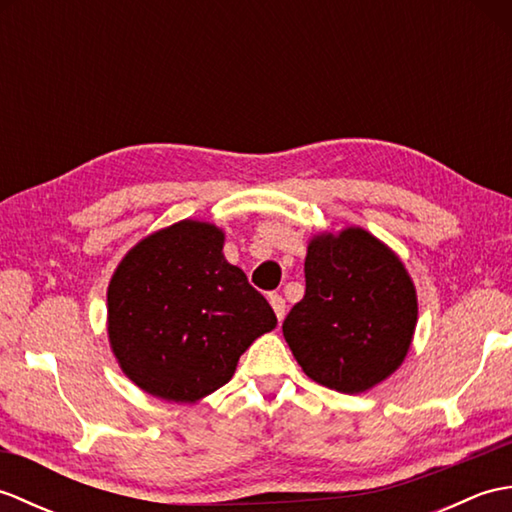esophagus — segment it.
Returning <instances> with one entry per match:
<instances>
[{
    "label": "esophagus",
    "mask_w": 512,
    "mask_h": 512,
    "mask_svg": "<svg viewBox=\"0 0 512 512\" xmlns=\"http://www.w3.org/2000/svg\"><path fill=\"white\" fill-rule=\"evenodd\" d=\"M270 306H273L277 319L284 321V317H286V299L275 292V295H270Z\"/></svg>",
    "instance_id": "1"
}]
</instances>
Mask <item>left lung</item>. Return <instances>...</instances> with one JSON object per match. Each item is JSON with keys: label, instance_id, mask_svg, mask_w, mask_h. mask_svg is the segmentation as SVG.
I'll list each match as a JSON object with an SVG mask.
<instances>
[{"label": "left lung", "instance_id": "obj_1", "mask_svg": "<svg viewBox=\"0 0 512 512\" xmlns=\"http://www.w3.org/2000/svg\"><path fill=\"white\" fill-rule=\"evenodd\" d=\"M303 270L306 295L281 325L297 363L343 394L378 385L402 363L416 330L405 266L363 228H345L314 237Z\"/></svg>", "mask_w": 512, "mask_h": 512}]
</instances>
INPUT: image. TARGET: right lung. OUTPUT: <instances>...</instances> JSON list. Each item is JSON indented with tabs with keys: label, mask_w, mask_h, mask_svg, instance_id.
<instances>
[{
	"label": "right lung",
	"mask_w": 512,
	"mask_h": 512,
	"mask_svg": "<svg viewBox=\"0 0 512 512\" xmlns=\"http://www.w3.org/2000/svg\"><path fill=\"white\" fill-rule=\"evenodd\" d=\"M224 235L182 220L136 244L107 288V330L129 380L193 402L231 380L239 356L277 317L222 255Z\"/></svg>",
	"instance_id": "right-lung-1"
}]
</instances>
